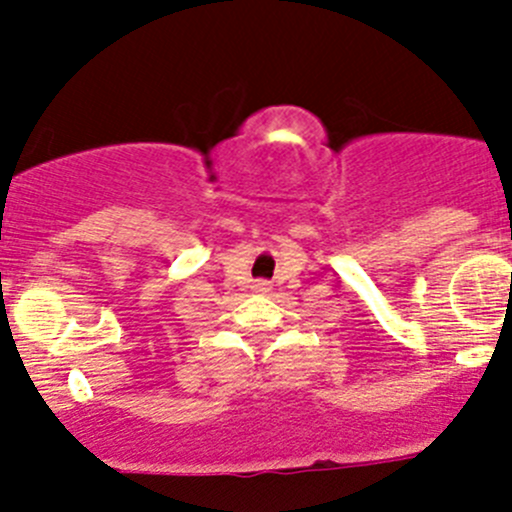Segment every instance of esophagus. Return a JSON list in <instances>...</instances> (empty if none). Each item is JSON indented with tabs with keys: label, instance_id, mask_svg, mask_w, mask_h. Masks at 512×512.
<instances>
[{
	"label": "esophagus",
	"instance_id": "esophagus-1",
	"mask_svg": "<svg viewBox=\"0 0 512 512\" xmlns=\"http://www.w3.org/2000/svg\"><path fill=\"white\" fill-rule=\"evenodd\" d=\"M255 289L257 292H270V285H267V282H255Z\"/></svg>",
	"mask_w": 512,
	"mask_h": 512
}]
</instances>
